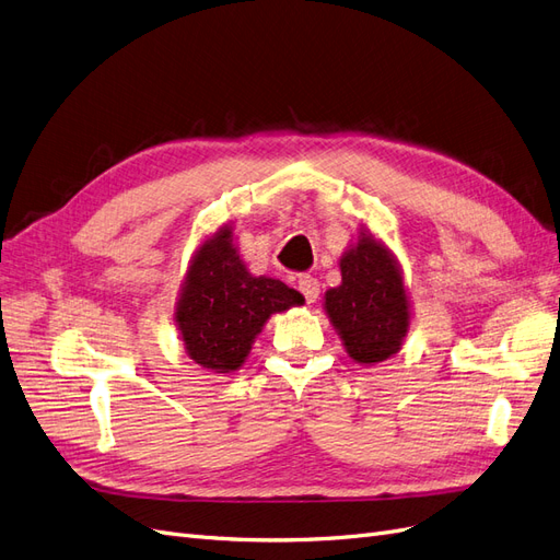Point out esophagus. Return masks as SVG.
<instances>
[{
    "instance_id": "esophagus-1",
    "label": "esophagus",
    "mask_w": 560,
    "mask_h": 560,
    "mask_svg": "<svg viewBox=\"0 0 560 560\" xmlns=\"http://www.w3.org/2000/svg\"><path fill=\"white\" fill-rule=\"evenodd\" d=\"M299 292L306 296V301L308 303H315L317 301V296H319V282H317V278H313V276H301L299 278Z\"/></svg>"
}]
</instances>
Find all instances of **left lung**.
<instances>
[{
	"label": "left lung",
	"mask_w": 560,
	"mask_h": 560,
	"mask_svg": "<svg viewBox=\"0 0 560 560\" xmlns=\"http://www.w3.org/2000/svg\"><path fill=\"white\" fill-rule=\"evenodd\" d=\"M341 284L325 292L322 306L354 364L374 366L401 350L411 329V296L395 252L360 226L338 259Z\"/></svg>",
	"instance_id": "8db88e82"
}]
</instances>
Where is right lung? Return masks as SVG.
Segmentation results:
<instances>
[{
  "mask_svg": "<svg viewBox=\"0 0 560 560\" xmlns=\"http://www.w3.org/2000/svg\"><path fill=\"white\" fill-rule=\"evenodd\" d=\"M292 287L252 276L238 254L233 222L196 247L175 301V327L186 354L210 374L238 371L273 313L303 306Z\"/></svg>",
  "mask_w": 560,
  "mask_h": 560,
  "instance_id": "add662e5",
  "label": "right lung"
}]
</instances>
